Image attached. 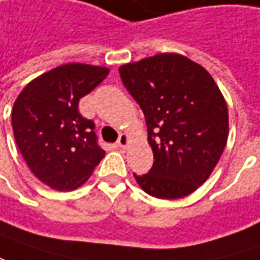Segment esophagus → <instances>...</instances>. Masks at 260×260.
Listing matches in <instances>:
<instances>
[{
	"label": "esophagus",
	"mask_w": 260,
	"mask_h": 260,
	"mask_svg": "<svg viewBox=\"0 0 260 260\" xmlns=\"http://www.w3.org/2000/svg\"><path fill=\"white\" fill-rule=\"evenodd\" d=\"M128 143H129V137L126 134H120L119 138H117V141H116V145L120 147V148H125L128 145Z\"/></svg>",
	"instance_id": "34e87169"
}]
</instances>
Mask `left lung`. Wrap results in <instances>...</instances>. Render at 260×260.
Listing matches in <instances>:
<instances>
[{"label":"left lung","mask_w":260,"mask_h":260,"mask_svg":"<svg viewBox=\"0 0 260 260\" xmlns=\"http://www.w3.org/2000/svg\"><path fill=\"white\" fill-rule=\"evenodd\" d=\"M140 104L154 161L134 174L157 199H181L197 190L221 159L228 138V109L218 85L200 64L179 54H157L119 68Z\"/></svg>","instance_id":"1"}]
</instances>
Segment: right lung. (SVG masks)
I'll list each match as a JSON object with an SVG mask.
<instances>
[{
	"instance_id": "1",
	"label": "right lung",
	"mask_w": 260,
	"mask_h": 260,
	"mask_svg": "<svg viewBox=\"0 0 260 260\" xmlns=\"http://www.w3.org/2000/svg\"><path fill=\"white\" fill-rule=\"evenodd\" d=\"M107 75L106 68L63 64L26 85L16 100V144L34 175L48 187H79L104 157L95 123L79 113V100Z\"/></svg>"
}]
</instances>
